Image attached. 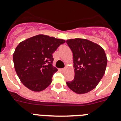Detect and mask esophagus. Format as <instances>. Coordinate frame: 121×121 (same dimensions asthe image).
Instances as JSON below:
<instances>
[{
	"label": "esophagus",
	"mask_w": 121,
	"mask_h": 121,
	"mask_svg": "<svg viewBox=\"0 0 121 121\" xmlns=\"http://www.w3.org/2000/svg\"><path fill=\"white\" fill-rule=\"evenodd\" d=\"M65 70V68H62L61 69V71H64V70Z\"/></svg>",
	"instance_id": "34e87169"
}]
</instances>
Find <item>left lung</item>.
<instances>
[{"instance_id": "obj_1", "label": "left lung", "mask_w": 121, "mask_h": 121, "mask_svg": "<svg viewBox=\"0 0 121 121\" xmlns=\"http://www.w3.org/2000/svg\"><path fill=\"white\" fill-rule=\"evenodd\" d=\"M72 51L74 78L66 82L74 92L84 94L97 86L106 69L107 59L100 46L84 39H68L66 41Z\"/></svg>"}]
</instances>
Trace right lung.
Listing matches in <instances>:
<instances>
[{
  "label": "right lung",
  "instance_id": "add662e5",
  "mask_svg": "<svg viewBox=\"0 0 121 121\" xmlns=\"http://www.w3.org/2000/svg\"><path fill=\"white\" fill-rule=\"evenodd\" d=\"M65 40L43 35L21 42L13 54L15 70L22 84L34 91L45 89L52 82L53 54Z\"/></svg>",
  "mask_w": 121,
  "mask_h": 121
}]
</instances>
